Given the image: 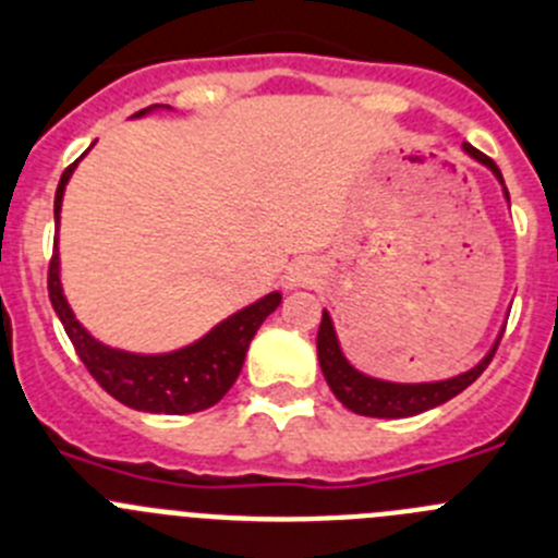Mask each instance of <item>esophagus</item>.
Listing matches in <instances>:
<instances>
[{
    "label": "esophagus",
    "mask_w": 558,
    "mask_h": 558,
    "mask_svg": "<svg viewBox=\"0 0 558 558\" xmlns=\"http://www.w3.org/2000/svg\"><path fill=\"white\" fill-rule=\"evenodd\" d=\"M316 280V267L311 260H298L289 267V283L291 286H308Z\"/></svg>",
    "instance_id": "obj_1"
}]
</instances>
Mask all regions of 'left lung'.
Wrapping results in <instances>:
<instances>
[{
    "label": "left lung",
    "instance_id": "left-lung-1",
    "mask_svg": "<svg viewBox=\"0 0 558 558\" xmlns=\"http://www.w3.org/2000/svg\"><path fill=\"white\" fill-rule=\"evenodd\" d=\"M464 153L473 155V158L478 160V163H484L486 169H492L495 178L504 183V174L495 167V160L486 158L484 153H478L473 144H464ZM506 199H509V192H506ZM498 344L500 339L495 341V348L486 353V359L481 361L478 366H473L470 373L456 375V378L450 380H436V384H389V380L369 378V375L359 373V369L350 366V361L344 359L339 350V339H336V330L333 323H330L328 311H323V323H319V333H316L319 366H323L325 380H328L330 391L339 398V403L361 416H384V420L423 414V411L448 403L450 398H456L459 391H464L466 386L473 384V380L484 373L486 366H489L492 355H495V350H498Z\"/></svg>",
    "mask_w": 558,
    "mask_h": 558
}]
</instances>
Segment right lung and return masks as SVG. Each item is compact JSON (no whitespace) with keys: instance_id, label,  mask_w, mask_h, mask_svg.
Returning a JSON list of instances; mask_svg holds the SVG:
<instances>
[{"instance_id":"obj_1","label":"right lung","mask_w":558,"mask_h":558,"mask_svg":"<svg viewBox=\"0 0 558 558\" xmlns=\"http://www.w3.org/2000/svg\"><path fill=\"white\" fill-rule=\"evenodd\" d=\"M147 110H138L135 117H144ZM74 167L77 163H72L66 172L60 174L58 192H54V222L60 219L63 189H66ZM47 286L54 314L60 316L80 361L94 375V380L119 403L138 411H153V414H194V411L217 405L242 373L244 355H247L255 330L280 305V294L272 291L258 303L228 316L222 325H217L208 336H203L189 348L167 355H135L105 348L102 341L94 339L74 319L72 308L63 298V289H60L58 247L49 260Z\"/></svg>"}]
</instances>
